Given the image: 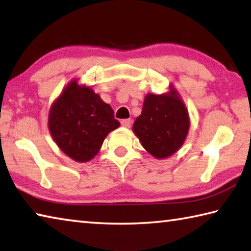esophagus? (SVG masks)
<instances>
[{
	"instance_id": "obj_1",
	"label": "esophagus",
	"mask_w": 251,
	"mask_h": 251,
	"mask_svg": "<svg viewBox=\"0 0 251 251\" xmlns=\"http://www.w3.org/2000/svg\"><path fill=\"white\" fill-rule=\"evenodd\" d=\"M121 124H122V126L126 127V128H129L130 125H131V121L130 120H123L121 122Z\"/></svg>"
}]
</instances>
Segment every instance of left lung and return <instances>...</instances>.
I'll return each instance as SVG.
<instances>
[{
	"label": "left lung",
	"mask_w": 251,
	"mask_h": 251,
	"mask_svg": "<svg viewBox=\"0 0 251 251\" xmlns=\"http://www.w3.org/2000/svg\"><path fill=\"white\" fill-rule=\"evenodd\" d=\"M190 126L188 110L179 93L171 85L167 93L147 94L142 114L135 120L134 134L157 159L172 156L185 143Z\"/></svg>",
	"instance_id": "8db88e82"
}]
</instances>
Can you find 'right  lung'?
I'll use <instances>...</instances> for the list:
<instances>
[{
	"label": "right lung",
	"instance_id": "add662e5",
	"mask_svg": "<svg viewBox=\"0 0 251 251\" xmlns=\"http://www.w3.org/2000/svg\"><path fill=\"white\" fill-rule=\"evenodd\" d=\"M120 125L110 105L77 79L66 85L49 113L50 136L59 150L77 163L94 158L106 136Z\"/></svg>",
	"mask_w": 251,
	"mask_h": 251
}]
</instances>
